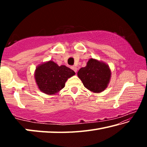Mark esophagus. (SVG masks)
Returning <instances> with one entry per match:
<instances>
[{
    "mask_svg": "<svg viewBox=\"0 0 147 147\" xmlns=\"http://www.w3.org/2000/svg\"><path fill=\"white\" fill-rule=\"evenodd\" d=\"M71 69H73V70L74 72H75V73H76V72H77V67H75V66H72V67H71Z\"/></svg>",
    "mask_w": 147,
    "mask_h": 147,
    "instance_id": "obj_1",
    "label": "esophagus"
}]
</instances>
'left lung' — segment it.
Returning a JSON list of instances; mask_svg holds the SVG:
<instances>
[{
	"mask_svg": "<svg viewBox=\"0 0 147 147\" xmlns=\"http://www.w3.org/2000/svg\"><path fill=\"white\" fill-rule=\"evenodd\" d=\"M77 75L86 88L99 93L108 86L111 73L108 65L98 59L90 58L85 67L80 69Z\"/></svg>",
	"mask_w": 147,
	"mask_h": 147,
	"instance_id": "1",
	"label": "left lung"
}]
</instances>
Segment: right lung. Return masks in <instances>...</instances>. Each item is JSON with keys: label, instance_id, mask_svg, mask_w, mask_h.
I'll use <instances>...</instances> for the list:
<instances>
[{"label": "right lung", "instance_id": "obj_1", "mask_svg": "<svg viewBox=\"0 0 147 147\" xmlns=\"http://www.w3.org/2000/svg\"><path fill=\"white\" fill-rule=\"evenodd\" d=\"M75 75L74 71L65 65L59 66L52 60L36 67L34 78L39 90L49 95L56 94L63 89L68 78Z\"/></svg>", "mask_w": 147, "mask_h": 147}]
</instances>
